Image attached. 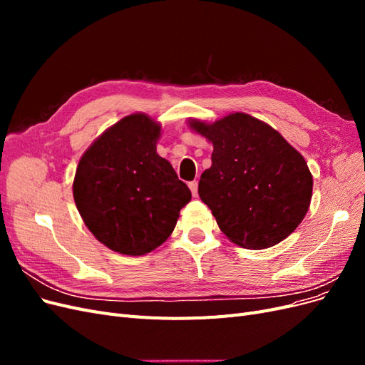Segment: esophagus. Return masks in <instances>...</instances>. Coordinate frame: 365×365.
<instances>
[{
	"instance_id": "1",
	"label": "esophagus",
	"mask_w": 365,
	"mask_h": 365,
	"mask_svg": "<svg viewBox=\"0 0 365 365\" xmlns=\"http://www.w3.org/2000/svg\"><path fill=\"white\" fill-rule=\"evenodd\" d=\"M189 187H190V190H192V195H193V196H197V181L189 182Z\"/></svg>"
}]
</instances>
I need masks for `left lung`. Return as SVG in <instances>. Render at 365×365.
I'll use <instances>...</instances> for the list:
<instances>
[{
  "label": "left lung",
  "instance_id": "obj_1",
  "mask_svg": "<svg viewBox=\"0 0 365 365\" xmlns=\"http://www.w3.org/2000/svg\"><path fill=\"white\" fill-rule=\"evenodd\" d=\"M190 128L212 141V168L197 193L220 231L239 247L277 245L300 225L312 197V175L288 141L269 125L244 113Z\"/></svg>",
  "mask_w": 365,
  "mask_h": 365
}]
</instances>
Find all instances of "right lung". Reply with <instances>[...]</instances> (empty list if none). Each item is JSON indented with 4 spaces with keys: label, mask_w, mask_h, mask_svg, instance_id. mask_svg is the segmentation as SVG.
I'll return each mask as SVG.
<instances>
[{
    "label": "right lung",
    "mask_w": 365,
    "mask_h": 365,
    "mask_svg": "<svg viewBox=\"0 0 365 365\" xmlns=\"http://www.w3.org/2000/svg\"><path fill=\"white\" fill-rule=\"evenodd\" d=\"M160 134L149 115H128L88 148L76 170L73 195L85 225L126 256L158 248L192 200L189 187L157 153Z\"/></svg>",
    "instance_id": "obj_1"
}]
</instances>
